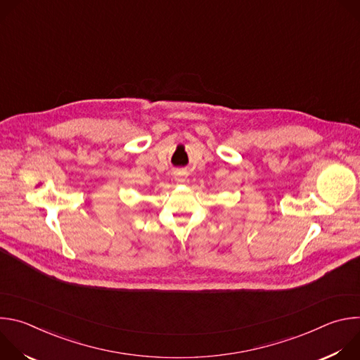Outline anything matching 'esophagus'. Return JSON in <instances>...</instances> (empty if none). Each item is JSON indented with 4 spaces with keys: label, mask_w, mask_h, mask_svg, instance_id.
Segmentation results:
<instances>
[{
    "label": "esophagus",
    "mask_w": 360,
    "mask_h": 360,
    "mask_svg": "<svg viewBox=\"0 0 360 360\" xmlns=\"http://www.w3.org/2000/svg\"><path fill=\"white\" fill-rule=\"evenodd\" d=\"M175 178H176V181H179V182H182V181H184V178H182V174H181V172H175Z\"/></svg>",
    "instance_id": "esophagus-1"
}]
</instances>
